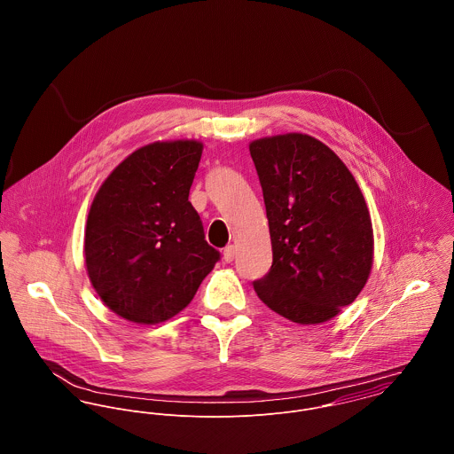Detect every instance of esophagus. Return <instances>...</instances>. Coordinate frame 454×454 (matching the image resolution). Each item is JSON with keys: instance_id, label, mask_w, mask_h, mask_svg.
Masks as SVG:
<instances>
[{"instance_id": "esophagus-1", "label": "esophagus", "mask_w": 454, "mask_h": 454, "mask_svg": "<svg viewBox=\"0 0 454 454\" xmlns=\"http://www.w3.org/2000/svg\"><path fill=\"white\" fill-rule=\"evenodd\" d=\"M234 255H236V247L234 245H229V247L223 248V260L225 262H232Z\"/></svg>"}]
</instances>
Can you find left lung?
<instances>
[{
    "label": "left lung",
    "mask_w": 454,
    "mask_h": 454,
    "mask_svg": "<svg viewBox=\"0 0 454 454\" xmlns=\"http://www.w3.org/2000/svg\"><path fill=\"white\" fill-rule=\"evenodd\" d=\"M272 265L254 281L263 304L301 325L324 324L365 286L374 259L369 207L346 164L313 136L250 143Z\"/></svg>",
    "instance_id": "1"
}]
</instances>
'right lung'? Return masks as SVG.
<instances>
[{"mask_svg":"<svg viewBox=\"0 0 454 454\" xmlns=\"http://www.w3.org/2000/svg\"><path fill=\"white\" fill-rule=\"evenodd\" d=\"M202 143L155 141L103 182L85 227V265L101 301L128 322L155 325L185 309L220 254L189 200Z\"/></svg>","mask_w":454,"mask_h":454,"instance_id":"right-lung-1","label":"right lung"}]
</instances>
